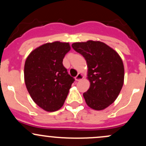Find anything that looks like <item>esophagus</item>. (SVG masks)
Wrapping results in <instances>:
<instances>
[{
  "label": "esophagus",
  "instance_id": "esophagus-1",
  "mask_svg": "<svg viewBox=\"0 0 146 146\" xmlns=\"http://www.w3.org/2000/svg\"><path fill=\"white\" fill-rule=\"evenodd\" d=\"M83 78H84V76L82 75V74H81V73H78V75L75 78L76 81H80V80H82Z\"/></svg>",
  "mask_w": 146,
  "mask_h": 146
}]
</instances>
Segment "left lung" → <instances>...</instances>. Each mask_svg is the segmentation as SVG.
I'll use <instances>...</instances> for the list:
<instances>
[{
	"label": "left lung",
	"instance_id": "8db88e82",
	"mask_svg": "<svg viewBox=\"0 0 146 146\" xmlns=\"http://www.w3.org/2000/svg\"><path fill=\"white\" fill-rule=\"evenodd\" d=\"M72 47L86 60L89 89L83 94L86 104L96 110L115 101L123 84L124 67L119 55L100 41L75 42Z\"/></svg>",
	"mask_w": 146,
	"mask_h": 146
}]
</instances>
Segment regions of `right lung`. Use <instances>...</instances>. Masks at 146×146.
<instances>
[{"instance_id": "obj_1", "label": "right lung", "mask_w": 146, "mask_h": 146, "mask_svg": "<svg viewBox=\"0 0 146 146\" xmlns=\"http://www.w3.org/2000/svg\"><path fill=\"white\" fill-rule=\"evenodd\" d=\"M70 49L68 42L46 43L31 51L25 61L27 89L33 102L46 111L61 108L75 80L62 64Z\"/></svg>"}]
</instances>
